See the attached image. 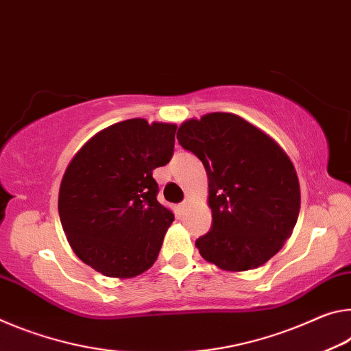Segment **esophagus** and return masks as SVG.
<instances>
[{"mask_svg":"<svg viewBox=\"0 0 351 351\" xmlns=\"http://www.w3.org/2000/svg\"><path fill=\"white\" fill-rule=\"evenodd\" d=\"M189 202H191V200H189V197H185V200H183V202H182V205H180V208H182V211H186V210H188V206H189Z\"/></svg>","mask_w":351,"mask_h":351,"instance_id":"esophagus-1","label":"esophagus"}]
</instances>
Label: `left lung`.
<instances>
[{
    "instance_id": "8db88e82",
    "label": "left lung",
    "mask_w": 351,
    "mask_h": 351,
    "mask_svg": "<svg viewBox=\"0 0 351 351\" xmlns=\"http://www.w3.org/2000/svg\"><path fill=\"white\" fill-rule=\"evenodd\" d=\"M177 140L208 176L210 232L196 239L206 261L223 271H249L271 260L291 237L300 186L288 155L255 125L233 113L183 123Z\"/></svg>"
}]
</instances>
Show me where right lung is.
Instances as JSON below:
<instances>
[{"label": "right lung", "instance_id": "right-lung-1", "mask_svg": "<svg viewBox=\"0 0 351 351\" xmlns=\"http://www.w3.org/2000/svg\"><path fill=\"white\" fill-rule=\"evenodd\" d=\"M176 124L135 118L101 130L63 174L59 215L76 255L95 271L132 278L157 260L174 215L152 171L174 154Z\"/></svg>", "mask_w": 351, "mask_h": 351}]
</instances>
